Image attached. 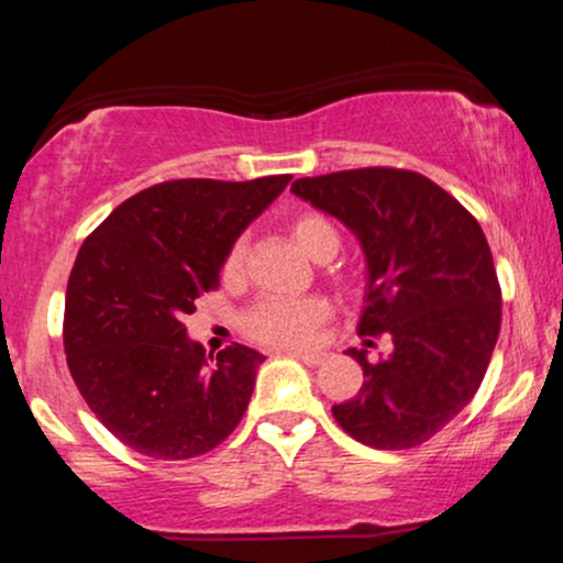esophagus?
<instances>
[{
	"label": "esophagus",
	"mask_w": 563,
	"mask_h": 563,
	"mask_svg": "<svg viewBox=\"0 0 563 563\" xmlns=\"http://www.w3.org/2000/svg\"><path fill=\"white\" fill-rule=\"evenodd\" d=\"M288 357H296V360H301L303 365H309V367H318L322 360H325V354H320V352H299V349H288Z\"/></svg>",
	"instance_id": "1"
}]
</instances>
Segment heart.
Wrapping results in <instances>:
<instances>
[{
  "label": "heart",
  "mask_w": 563,
  "mask_h": 563,
  "mask_svg": "<svg viewBox=\"0 0 563 563\" xmlns=\"http://www.w3.org/2000/svg\"><path fill=\"white\" fill-rule=\"evenodd\" d=\"M290 235L307 251L312 260L325 262L339 254L341 232L328 217L318 211H307L290 222ZM245 262V241L238 238L224 256V277L241 275ZM341 277V273H339ZM331 318V303L320 296H301V299H286V296H269L245 312L243 331L249 339L267 346H307L312 344L320 325Z\"/></svg>",
  "instance_id": "obj_1"
}]
</instances>
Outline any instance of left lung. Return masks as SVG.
<instances>
[{"instance_id": "obj_1", "label": "left lung", "mask_w": 563, "mask_h": 563, "mask_svg": "<svg viewBox=\"0 0 563 563\" xmlns=\"http://www.w3.org/2000/svg\"><path fill=\"white\" fill-rule=\"evenodd\" d=\"M290 192L341 219L367 260V346L389 335L391 357L363 365L357 397L333 405L349 437L376 450L429 442L474 399L500 333V283L468 209L418 172L367 166L301 177Z\"/></svg>"}]
</instances>
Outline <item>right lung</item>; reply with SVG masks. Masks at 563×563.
<instances>
[{
  "instance_id": "right-lung-1",
  "label": "right lung",
  "mask_w": 563,
  "mask_h": 563,
  "mask_svg": "<svg viewBox=\"0 0 563 563\" xmlns=\"http://www.w3.org/2000/svg\"><path fill=\"white\" fill-rule=\"evenodd\" d=\"M288 183L169 179L115 206L84 241L63 346L84 402L126 448L187 461L241 423L264 357L243 344L211 357L187 339L185 314L219 288L230 245Z\"/></svg>"
}]
</instances>
